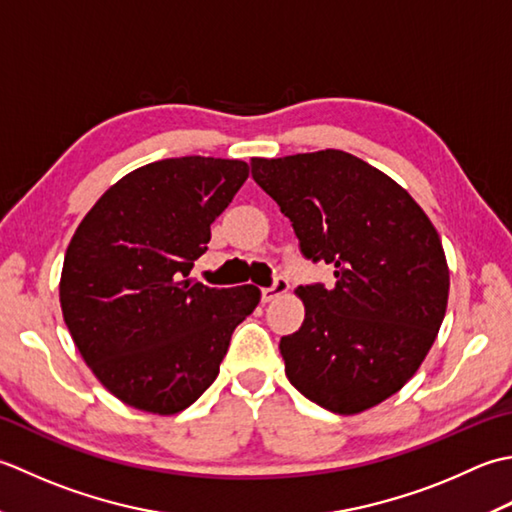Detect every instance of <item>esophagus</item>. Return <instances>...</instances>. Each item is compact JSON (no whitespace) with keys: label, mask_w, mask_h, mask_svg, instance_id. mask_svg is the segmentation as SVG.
<instances>
[{"label":"esophagus","mask_w":512,"mask_h":512,"mask_svg":"<svg viewBox=\"0 0 512 512\" xmlns=\"http://www.w3.org/2000/svg\"><path fill=\"white\" fill-rule=\"evenodd\" d=\"M287 291H289V283H287V280H285L283 276H278V278L274 280V285L265 287L263 291H260V298H263V302H271V300H276L278 296L287 294Z\"/></svg>","instance_id":"1"}]
</instances>
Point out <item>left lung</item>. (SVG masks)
Wrapping results in <instances>:
<instances>
[{"label": "left lung", "mask_w": 512, "mask_h": 512, "mask_svg": "<svg viewBox=\"0 0 512 512\" xmlns=\"http://www.w3.org/2000/svg\"><path fill=\"white\" fill-rule=\"evenodd\" d=\"M252 176L294 225L302 256L336 276L331 289H296L305 320L280 338L289 382L340 415L391 398L420 369L446 314L448 265L429 216L342 150L252 159Z\"/></svg>", "instance_id": "8db88e82"}]
</instances>
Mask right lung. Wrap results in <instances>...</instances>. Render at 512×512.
I'll return each mask as SVG.
<instances>
[{
    "instance_id": "1",
    "label": "right lung",
    "mask_w": 512,
    "mask_h": 512,
    "mask_svg": "<svg viewBox=\"0 0 512 512\" xmlns=\"http://www.w3.org/2000/svg\"><path fill=\"white\" fill-rule=\"evenodd\" d=\"M247 176L236 159L154 161L114 183L79 223L61 269V311L81 358L123 404L159 415L187 409L256 309L254 285L187 278Z\"/></svg>"
}]
</instances>
